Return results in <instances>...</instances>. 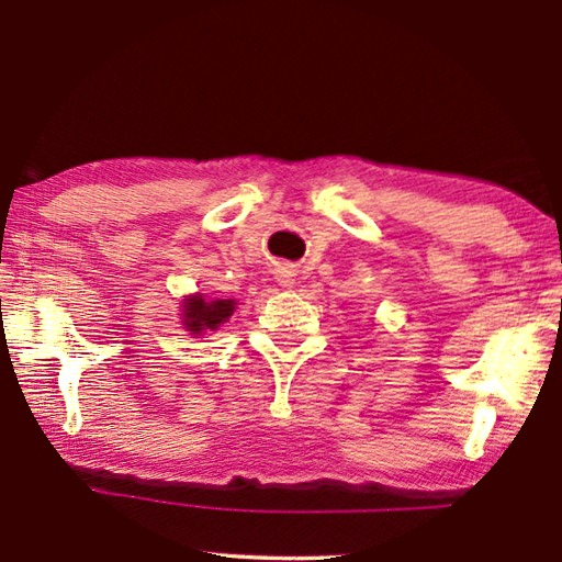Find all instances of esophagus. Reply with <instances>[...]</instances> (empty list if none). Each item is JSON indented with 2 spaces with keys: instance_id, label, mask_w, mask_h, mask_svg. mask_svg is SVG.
Returning a JSON list of instances; mask_svg holds the SVG:
<instances>
[{
  "instance_id": "esophagus-1",
  "label": "esophagus",
  "mask_w": 562,
  "mask_h": 562,
  "mask_svg": "<svg viewBox=\"0 0 562 562\" xmlns=\"http://www.w3.org/2000/svg\"><path fill=\"white\" fill-rule=\"evenodd\" d=\"M274 278H278V282L282 284V288H292V284H294V272L290 268H278V272H274Z\"/></svg>"
}]
</instances>
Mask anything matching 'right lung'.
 Returning <instances> with one entry per match:
<instances>
[{"label": "right lung", "instance_id": "right-lung-1", "mask_svg": "<svg viewBox=\"0 0 562 562\" xmlns=\"http://www.w3.org/2000/svg\"><path fill=\"white\" fill-rule=\"evenodd\" d=\"M235 300H205L203 294H190L183 302V325L190 335L215 331L235 312Z\"/></svg>", "mask_w": 562, "mask_h": 562}]
</instances>
